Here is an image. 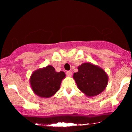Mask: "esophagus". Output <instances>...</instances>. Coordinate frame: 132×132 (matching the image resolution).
<instances>
[{
	"label": "esophagus",
	"instance_id": "34e87169",
	"mask_svg": "<svg viewBox=\"0 0 132 132\" xmlns=\"http://www.w3.org/2000/svg\"><path fill=\"white\" fill-rule=\"evenodd\" d=\"M66 75H67L68 76L71 77V76H72V72H71V71H67V72H66Z\"/></svg>",
	"mask_w": 132,
	"mask_h": 132
}]
</instances>
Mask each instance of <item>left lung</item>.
Instances as JSON below:
<instances>
[{"label": "left lung", "mask_w": 132, "mask_h": 132, "mask_svg": "<svg viewBox=\"0 0 132 132\" xmlns=\"http://www.w3.org/2000/svg\"><path fill=\"white\" fill-rule=\"evenodd\" d=\"M73 78L78 88L88 97L95 96L104 91L109 80L105 71L89 63L78 66V71L74 73Z\"/></svg>", "instance_id": "8db88e82"}]
</instances>
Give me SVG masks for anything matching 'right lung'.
Returning a JSON list of instances; mask_svg holds the SVG:
<instances>
[{
  "instance_id": "right-lung-1",
  "label": "right lung",
  "mask_w": 132,
  "mask_h": 132,
  "mask_svg": "<svg viewBox=\"0 0 132 132\" xmlns=\"http://www.w3.org/2000/svg\"><path fill=\"white\" fill-rule=\"evenodd\" d=\"M65 76L63 71L57 72L52 66L49 65L33 72L30 79V85L34 93L39 97H50L60 89Z\"/></svg>"
}]
</instances>
